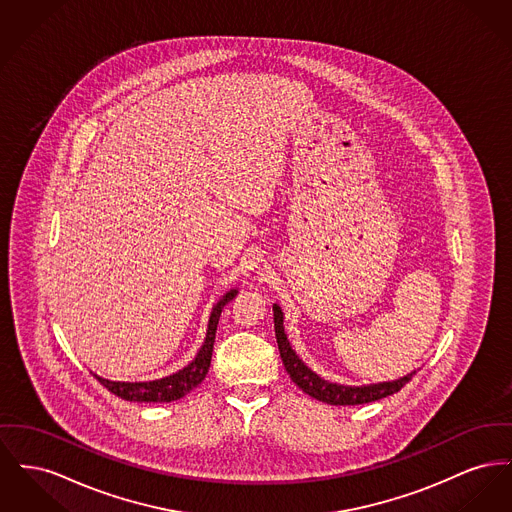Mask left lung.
I'll use <instances>...</instances> for the list:
<instances>
[{
    "instance_id": "left-lung-1",
    "label": "left lung",
    "mask_w": 512,
    "mask_h": 512,
    "mask_svg": "<svg viewBox=\"0 0 512 512\" xmlns=\"http://www.w3.org/2000/svg\"><path fill=\"white\" fill-rule=\"evenodd\" d=\"M274 311V332H276V342H278V350H280V358L284 363V369L288 371L290 379L300 387L301 391L321 402H327L332 406H356V404H367V402H375L381 400L385 396H391L394 392L400 391L416 373H410L398 381L391 383H379V385H371V387H344V385H336L329 383L325 379H321L319 375H315L303 361L296 356V352L292 350L284 327H282V311L278 305L272 307Z\"/></svg>"
}]
</instances>
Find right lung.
Returning a JSON list of instances; mask_svg holds the SVG:
<instances>
[{
	"mask_svg": "<svg viewBox=\"0 0 512 512\" xmlns=\"http://www.w3.org/2000/svg\"><path fill=\"white\" fill-rule=\"evenodd\" d=\"M234 296H236V290L228 292L222 300L212 307L209 331H207L203 348L199 350L197 358L178 373H174L170 377H164V379H158V381H149V383H116V381L102 379L98 375H94V377L98 379L100 385H104L112 394L120 396L123 400H129V402H172V400H178L181 396H185L187 392L193 391L197 385H201V381L207 377V371L211 367L212 346H214L218 319H220V313H222L224 305L232 300Z\"/></svg>",
	"mask_w": 512,
	"mask_h": 512,
	"instance_id": "1",
	"label": "right lung"
}]
</instances>
